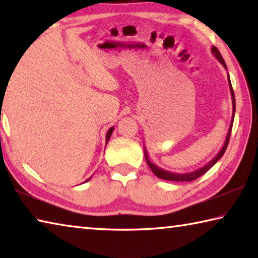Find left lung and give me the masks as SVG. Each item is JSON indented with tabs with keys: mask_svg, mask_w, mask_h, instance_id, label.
<instances>
[{
	"mask_svg": "<svg viewBox=\"0 0 258 258\" xmlns=\"http://www.w3.org/2000/svg\"><path fill=\"white\" fill-rule=\"evenodd\" d=\"M212 53L215 55V58L220 61V62L223 64V67L225 69L226 68V64L224 62L223 58H222V55L220 53V51L217 50V47L215 46H212ZM229 77V86H230V93H231V98H232V118H231V124H230V127H229V132L226 134V139L224 141V145L222 147V149L218 151V154L214 157V158L209 161L208 164H206L203 167H200L198 169H196V171H192L189 173H173V172H168V171H165V169L158 167V166L155 165L154 163H151L150 159H149V156H148V152L146 150V148L143 150H145V157H146V160H147V164L149 165V167L152 172H154L155 175L159 178H163V180H167V181H177V182H190V181H194L196 178L200 177L202 175H204L205 173H206L209 168L213 167L214 165L217 163V160L221 158L222 156L224 155V152L226 150V148H228L229 145V141H230V135H231V130H232V125H233V119H234V112H235V99H234V93H233V89H232V85H231V81H230V76Z\"/></svg>",
	"mask_w": 258,
	"mask_h": 258,
	"instance_id": "left-lung-1",
	"label": "left lung"
}]
</instances>
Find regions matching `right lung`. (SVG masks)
<instances>
[{"label": "right lung", "mask_w": 258, "mask_h": 258, "mask_svg": "<svg viewBox=\"0 0 258 258\" xmlns=\"http://www.w3.org/2000/svg\"><path fill=\"white\" fill-rule=\"evenodd\" d=\"M112 131H113V127H110V128L108 130L107 135H106V146H107V143H108V141H109V139H110V137H111ZM90 178H91V177H90ZM90 178H89V180H90ZM89 180H86V181H89Z\"/></svg>", "instance_id": "obj_1"}]
</instances>
